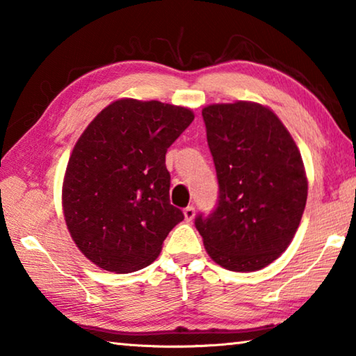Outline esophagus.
<instances>
[{
	"label": "esophagus",
	"instance_id": "1",
	"mask_svg": "<svg viewBox=\"0 0 356 356\" xmlns=\"http://www.w3.org/2000/svg\"><path fill=\"white\" fill-rule=\"evenodd\" d=\"M184 215H185V220L186 221H191L193 218H195V207L193 206H188L184 209Z\"/></svg>",
	"mask_w": 356,
	"mask_h": 356
}]
</instances>
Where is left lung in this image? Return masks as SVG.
<instances>
[{"instance_id":"1","label":"left lung","mask_w":356,"mask_h":356,"mask_svg":"<svg viewBox=\"0 0 356 356\" xmlns=\"http://www.w3.org/2000/svg\"><path fill=\"white\" fill-rule=\"evenodd\" d=\"M218 200L195 226L209 256L232 272H254L286 251L308 197L303 160L273 111L251 102L202 110Z\"/></svg>"}]
</instances>
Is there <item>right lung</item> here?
<instances>
[{"label":"right lung","instance_id":"1","mask_svg":"<svg viewBox=\"0 0 356 356\" xmlns=\"http://www.w3.org/2000/svg\"><path fill=\"white\" fill-rule=\"evenodd\" d=\"M193 119L188 108L122 99L76 141L63 185L64 216L78 248L100 268L147 267L184 220L170 202L165 156Z\"/></svg>","mask_w":356,"mask_h":356}]
</instances>
